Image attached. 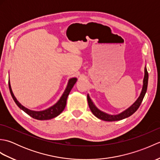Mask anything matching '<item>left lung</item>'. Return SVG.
Segmentation results:
<instances>
[{
  "label": "left lung",
  "instance_id": "1",
  "mask_svg": "<svg viewBox=\"0 0 160 160\" xmlns=\"http://www.w3.org/2000/svg\"><path fill=\"white\" fill-rule=\"evenodd\" d=\"M148 80V71L147 69V67H145V68H144V80H143V87H142V89L140 96H139L137 100L135 101L130 107H128L127 109H126L125 111H122V113H119L118 115H109L108 113H104V112H103V111H100V109H98V108L96 107V105H95L94 103L93 102V101L91 100V99L89 96V94H88L87 95V101H88V104H89V107L90 108L91 112H92L93 114L98 118L100 119V120H102L104 121H108V122L121 120H123V119H124V118H127L129 116H131V115L133 114L138 109V108L140 107L142 100H143V99H144V97L146 92H147V90Z\"/></svg>",
  "mask_w": 160,
  "mask_h": 160
}]
</instances>
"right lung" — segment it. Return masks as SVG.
<instances>
[{
    "label": "right lung",
    "instance_id": "right-lung-1",
    "mask_svg": "<svg viewBox=\"0 0 160 160\" xmlns=\"http://www.w3.org/2000/svg\"><path fill=\"white\" fill-rule=\"evenodd\" d=\"M76 81H77L76 78H71V79H69V81H68L66 89H65V90H64L63 94L62 95V96L60 97V100L58 101L55 104L53 105L52 107L47 108V109H45V110L40 111H32V110L28 109V108H26L24 106H22V105L20 104L18 100H17L16 97L14 96V95H13V93L9 80V89L10 93H11V95H12L13 100H14L15 103L17 104V106H18L20 108V109H22L23 111H25L27 114H28L33 118L36 119V120H50V119H52V118L57 117L58 115H59L63 111L64 108H65V107H66L67 97H68V96H69L71 89H72L73 87L74 86V84H76Z\"/></svg>",
    "mask_w": 160,
    "mask_h": 160
}]
</instances>
